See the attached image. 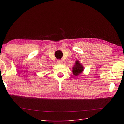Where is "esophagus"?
Returning <instances> with one entry per match:
<instances>
[{
    "label": "esophagus",
    "instance_id": "34e87169",
    "mask_svg": "<svg viewBox=\"0 0 124 124\" xmlns=\"http://www.w3.org/2000/svg\"><path fill=\"white\" fill-rule=\"evenodd\" d=\"M57 63H58V64L61 65L62 63V61H61V60H57Z\"/></svg>",
    "mask_w": 124,
    "mask_h": 124
}]
</instances>
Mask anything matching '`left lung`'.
Here are the masks:
<instances>
[{"label": "left lung", "instance_id": "1", "mask_svg": "<svg viewBox=\"0 0 124 124\" xmlns=\"http://www.w3.org/2000/svg\"><path fill=\"white\" fill-rule=\"evenodd\" d=\"M84 70V67L78 61H77L72 68V72L75 76L81 74Z\"/></svg>", "mask_w": 124, "mask_h": 124}]
</instances>
